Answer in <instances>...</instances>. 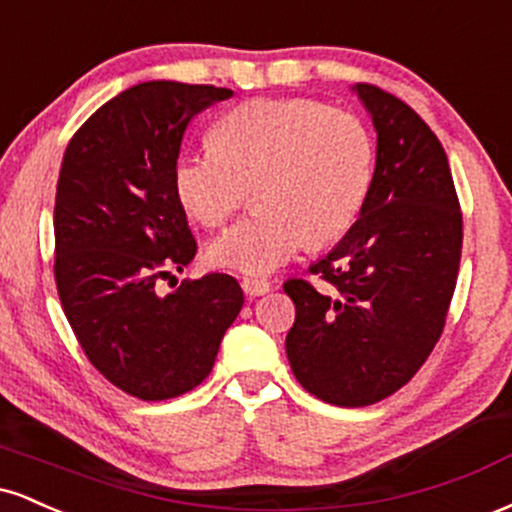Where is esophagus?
<instances>
[{"label":"esophagus","instance_id":"obj_1","mask_svg":"<svg viewBox=\"0 0 512 512\" xmlns=\"http://www.w3.org/2000/svg\"><path fill=\"white\" fill-rule=\"evenodd\" d=\"M240 286H243V291L248 296H264V293L272 289V284L267 279H255V276H243Z\"/></svg>","mask_w":512,"mask_h":512}]
</instances>
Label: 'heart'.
Masks as SVG:
<instances>
[{"label": "heart", "instance_id": "b5f03b06", "mask_svg": "<svg viewBox=\"0 0 512 512\" xmlns=\"http://www.w3.org/2000/svg\"><path fill=\"white\" fill-rule=\"evenodd\" d=\"M214 149H187L173 163V190L187 214L216 228L255 209L209 243V262L272 274L305 243L344 236L366 202L373 142L346 110L310 98H252L211 129Z\"/></svg>", "mask_w": 512, "mask_h": 512}]
</instances>
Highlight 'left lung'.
<instances>
[{
    "instance_id": "obj_1",
    "label": "left lung",
    "mask_w": 512,
    "mask_h": 512,
    "mask_svg": "<svg viewBox=\"0 0 512 512\" xmlns=\"http://www.w3.org/2000/svg\"><path fill=\"white\" fill-rule=\"evenodd\" d=\"M378 132L361 216L320 281L289 279L296 305L286 356L310 395L368 407L419 373L443 334L462 257V209L443 144L416 110L385 88L358 84Z\"/></svg>"
}]
</instances>
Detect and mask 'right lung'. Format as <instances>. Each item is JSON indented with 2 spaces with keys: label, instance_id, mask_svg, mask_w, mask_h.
Here are the masks:
<instances>
[{
  "label": "right lung",
  "instance_id": "add662e5",
  "mask_svg": "<svg viewBox=\"0 0 512 512\" xmlns=\"http://www.w3.org/2000/svg\"><path fill=\"white\" fill-rule=\"evenodd\" d=\"M231 88L144 81L96 110L62 158L55 195V284L93 368L127 395L161 402L202 385L243 308L231 274L158 279L190 264L197 240L173 190L195 115ZM173 279V276H170Z\"/></svg>",
  "mask_w": 512,
  "mask_h": 512
}]
</instances>
